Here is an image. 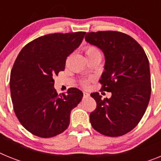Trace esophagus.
Returning a JSON list of instances; mask_svg holds the SVG:
<instances>
[{
	"label": "esophagus",
	"instance_id": "1",
	"mask_svg": "<svg viewBox=\"0 0 161 161\" xmlns=\"http://www.w3.org/2000/svg\"><path fill=\"white\" fill-rule=\"evenodd\" d=\"M89 97V93H87V92H84V97L87 98Z\"/></svg>",
	"mask_w": 161,
	"mask_h": 161
}]
</instances>
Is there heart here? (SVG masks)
<instances>
[{
  "instance_id": "1",
  "label": "heart",
  "mask_w": 161,
  "mask_h": 161,
  "mask_svg": "<svg viewBox=\"0 0 161 161\" xmlns=\"http://www.w3.org/2000/svg\"><path fill=\"white\" fill-rule=\"evenodd\" d=\"M85 55L87 57H92L94 55H101L99 50L94 46H88L85 47Z\"/></svg>"
}]
</instances>
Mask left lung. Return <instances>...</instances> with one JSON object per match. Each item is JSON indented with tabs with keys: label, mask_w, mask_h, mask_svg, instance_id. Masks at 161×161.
I'll return each instance as SVG.
<instances>
[{
	"label": "left lung",
	"mask_w": 161,
	"mask_h": 161,
	"mask_svg": "<svg viewBox=\"0 0 161 161\" xmlns=\"http://www.w3.org/2000/svg\"><path fill=\"white\" fill-rule=\"evenodd\" d=\"M85 41L102 51L104 71L99 81L110 92L104 98L91 93L97 108L89 115L93 128L104 136H123L137 126L151 96L149 61L142 47L133 38L117 31L87 33Z\"/></svg>",
	"instance_id": "left-lung-1"
}]
</instances>
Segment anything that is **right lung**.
I'll return each mask as SVG.
<instances>
[{"label":"right lung","instance_id":"1","mask_svg":"<svg viewBox=\"0 0 161 161\" xmlns=\"http://www.w3.org/2000/svg\"><path fill=\"white\" fill-rule=\"evenodd\" d=\"M85 32L52 34L25 45L18 54L10 73L14 109L21 124L41 138L64 131L72 109L83 93L76 88L58 95L53 77L65 68L67 57L82 42Z\"/></svg>","mask_w":161,"mask_h":161}]
</instances>
